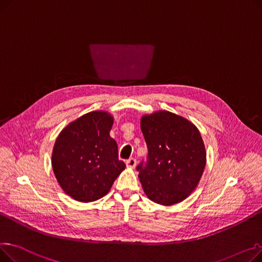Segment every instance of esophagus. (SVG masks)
<instances>
[{
  "instance_id": "obj_1",
  "label": "esophagus",
  "mask_w": 262,
  "mask_h": 262,
  "mask_svg": "<svg viewBox=\"0 0 262 262\" xmlns=\"http://www.w3.org/2000/svg\"><path fill=\"white\" fill-rule=\"evenodd\" d=\"M136 163H137V161L135 158H129L126 160V167L129 169H134L136 167Z\"/></svg>"
}]
</instances>
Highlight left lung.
<instances>
[{"mask_svg": "<svg viewBox=\"0 0 262 262\" xmlns=\"http://www.w3.org/2000/svg\"><path fill=\"white\" fill-rule=\"evenodd\" d=\"M140 125L148 152L146 163L137 167L144 193L163 206L183 202L198 187L206 166L200 130L167 110L142 116Z\"/></svg>", "mask_w": 262, "mask_h": 262, "instance_id": "left-lung-1", "label": "left lung"}]
</instances>
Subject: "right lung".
Listing matches in <instances>:
<instances>
[{"label": "right lung", "mask_w": 262, "mask_h": 262, "mask_svg": "<svg viewBox=\"0 0 262 262\" xmlns=\"http://www.w3.org/2000/svg\"><path fill=\"white\" fill-rule=\"evenodd\" d=\"M114 117L98 110L69 123L55 141L52 167L69 196L89 203L106 195L125 169L118 144L110 137Z\"/></svg>", "instance_id": "1"}]
</instances>
